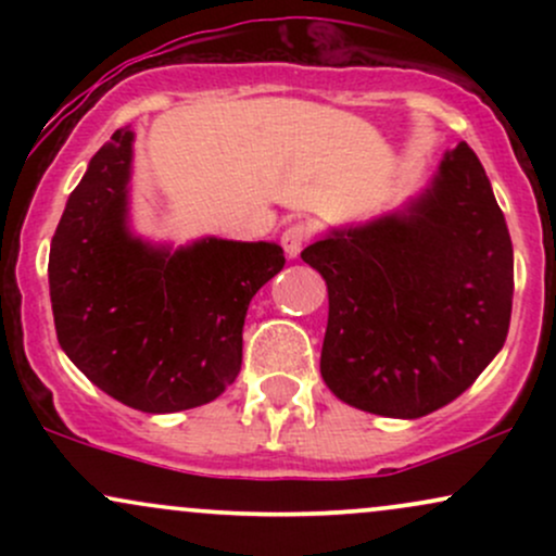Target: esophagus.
Here are the masks:
<instances>
[{
  "label": "esophagus",
  "instance_id": "obj_1",
  "mask_svg": "<svg viewBox=\"0 0 556 556\" xmlns=\"http://www.w3.org/2000/svg\"><path fill=\"white\" fill-rule=\"evenodd\" d=\"M311 235H314V227L305 225V222H295V225L287 227L282 232V248H285L287 258H298L305 242L311 240Z\"/></svg>",
  "mask_w": 556,
  "mask_h": 556
}]
</instances>
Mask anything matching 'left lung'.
Listing matches in <instances>:
<instances>
[{
    "label": "left lung",
    "instance_id": "obj_1",
    "mask_svg": "<svg viewBox=\"0 0 556 556\" xmlns=\"http://www.w3.org/2000/svg\"><path fill=\"white\" fill-rule=\"evenodd\" d=\"M300 256L329 290L321 376L358 410L429 416L507 340L513 240L468 143L446 151L405 208L331 229Z\"/></svg>",
    "mask_w": 556,
    "mask_h": 556
}]
</instances>
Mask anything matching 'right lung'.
<instances>
[{
  "mask_svg": "<svg viewBox=\"0 0 556 556\" xmlns=\"http://www.w3.org/2000/svg\"><path fill=\"white\" fill-rule=\"evenodd\" d=\"M132 130L101 146L67 198L49 251L56 340L101 392L143 413L206 405L238 379L251 298L277 242L203 238L172 251L130 232Z\"/></svg>",
  "mask_w": 556,
  "mask_h": 556,
  "instance_id": "obj_1",
  "label": "right lung"
}]
</instances>
